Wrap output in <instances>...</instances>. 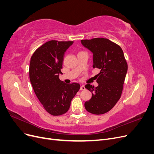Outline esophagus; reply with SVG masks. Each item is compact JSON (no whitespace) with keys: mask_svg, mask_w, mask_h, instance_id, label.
Returning <instances> with one entry per match:
<instances>
[{"mask_svg":"<svg viewBox=\"0 0 154 154\" xmlns=\"http://www.w3.org/2000/svg\"><path fill=\"white\" fill-rule=\"evenodd\" d=\"M85 86L83 85L80 87V90L81 91H83V90H85Z\"/></svg>","mask_w":154,"mask_h":154,"instance_id":"obj_1","label":"esophagus"}]
</instances>
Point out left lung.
Masks as SVG:
<instances>
[{"mask_svg":"<svg viewBox=\"0 0 154 154\" xmlns=\"http://www.w3.org/2000/svg\"><path fill=\"white\" fill-rule=\"evenodd\" d=\"M82 44L93 54V68L100 69L96 75L98 85L87 84L92 92L91 100L85 103L88 112L103 114L110 110L119 100L128 66L122 49L107 38L82 40Z\"/></svg>","mask_w":154,"mask_h":154,"instance_id":"left-lung-1","label":"left lung"}]
</instances>
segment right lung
<instances>
[{"label":"right lung","instance_id":"1","mask_svg":"<svg viewBox=\"0 0 154 154\" xmlns=\"http://www.w3.org/2000/svg\"><path fill=\"white\" fill-rule=\"evenodd\" d=\"M73 42L51 40L37 49L31 58L29 78L44 108L53 116L66 113L80 88L78 83H65L59 79L67 49Z\"/></svg>","mask_w":154,"mask_h":154}]
</instances>
